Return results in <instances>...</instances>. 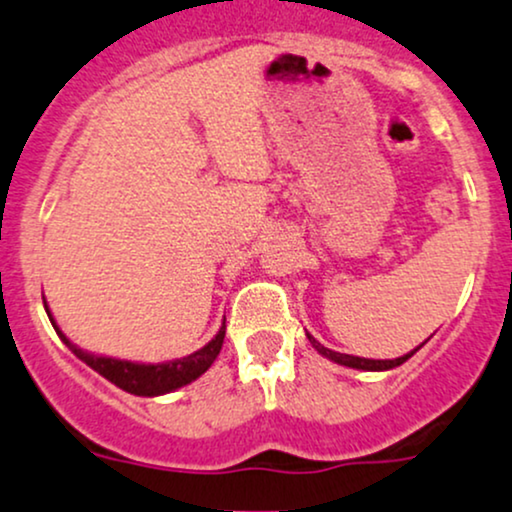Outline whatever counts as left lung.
Listing matches in <instances>:
<instances>
[{
	"instance_id": "1",
	"label": "left lung",
	"mask_w": 512,
	"mask_h": 512,
	"mask_svg": "<svg viewBox=\"0 0 512 512\" xmlns=\"http://www.w3.org/2000/svg\"><path fill=\"white\" fill-rule=\"evenodd\" d=\"M306 338H309L311 345L316 347L318 354H323V357L333 359V362H338L342 366H350V369H364V371H388V369H395V366H400L402 362H407V359L412 357L414 350L410 354H405V357H398V359H364V357H352V354H340V352H333L328 350V347H323L321 342H318L316 338H311L309 333H306Z\"/></svg>"
}]
</instances>
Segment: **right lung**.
Returning <instances> with one entry per match:
<instances>
[{"label": "right lung", "instance_id": "right-lung-1", "mask_svg": "<svg viewBox=\"0 0 512 512\" xmlns=\"http://www.w3.org/2000/svg\"><path fill=\"white\" fill-rule=\"evenodd\" d=\"M54 330H57L59 338L64 340V345L69 347L81 362H86L90 369H95L100 376H105L107 381H112L114 386L126 390V393L146 395V398L170 393L174 388H182L186 383L196 381V378L201 376L203 371H208L210 364L215 362V357H218L222 350V340H225V323H222L218 335H215L206 347H201L198 352L189 354V357L174 359V362H162V364H138V362H122V359H112V357H95V354H88L71 345L57 326H54Z\"/></svg>", "mask_w": 512, "mask_h": 512}]
</instances>
